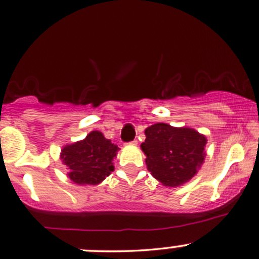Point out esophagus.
I'll list each match as a JSON object with an SVG mask.
<instances>
[{
	"label": "esophagus",
	"mask_w": 259,
	"mask_h": 259,
	"mask_svg": "<svg viewBox=\"0 0 259 259\" xmlns=\"http://www.w3.org/2000/svg\"><path fill=\"white\" fill-rule=\"evenodd\" d=\"M129 145H130V146H136V145H138V141H136V140H134V141L129 142Z\"/></svg>",
	"instance_id": "obj_1"
}]
</instances>
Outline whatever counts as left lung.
Returning <instances> with one entry per match:
<instances>
[{
	"instance_id": "obj_1",
	"label": "left lung",
	"mask_w": 259,
	"mask_h": 259,
	"mask_svg": "<svg viewBox=\"0 0 259 259\" xmlns=\"http://www.w3.org/2000/svg\"><path fill=\"white\" fill-rule=\"evenodd\" d=\"M141 149L151 175L165 187H180L197 175L205 160V135L187 126L157 123L145 130Z\"/></svg>"
}]
</instances>
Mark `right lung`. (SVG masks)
<instances>
[{"instance_id":"obj_1","label":"right lung","mask_w":259,"mask_h":259,"mask_svg":"<svg viewBox=\"0 0 259 259\" xmlns=\"http://www.w3.org/2000/svg\"><path fill=\"white\" fill-rule=\"evenodd\" d=\"M119 148L101 132H90L85 139L68 143L60 159L67 166V177L78 186H96L114 170L113 159Z\"/></svg>"}]
</instances>
